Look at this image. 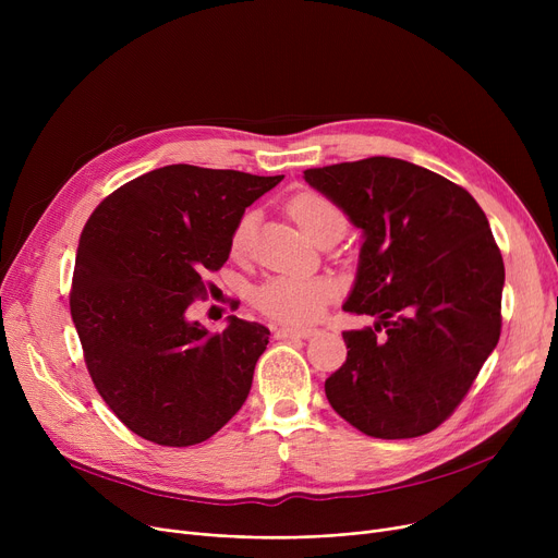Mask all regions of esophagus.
I'll list each match as a JSON object with an SVG mask.
<instances>
[{
    "mask_svg": "<svg viewBox=\"0 0 558 558\" xmlns=\"http://www.w3.org/2000/svg\"><path fill=\"white\" fill-rule=\"evenodd\" d=\"M314 335H316V330H312V328H303V330H299V328H278L276 330L278 339H310Z\"/></svg>",
    "mask_w": 558,
    "mask_h": 558,
    "instance_id": "obj_1",
    "label": "esophagus"
}]
</instances>
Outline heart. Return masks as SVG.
<instances>
[{"label": "heart", "instance_id": "obj_1", "mask_svg": "<svg viewBox=\"0 0 558 558\" xmlns=\"http://www.w3.org/2000/svg\"><path fill=\"white\" fill-rule=\"evenodd\" d=\"M289 215L294 217L299 228L314 242L324 232L339 230L343 232L345 219L337 205L314 192L299 194L289 203ZM255 226V215H244L234 226L230 238V251L244 253L248 238ZM335 282L326 278H294V276H276L255 289V305L276 320L291 326H305L324 314L326 305L335 299Z\"/></svg>", "mask_w": 558, "mask_h": 558}]
</instances>
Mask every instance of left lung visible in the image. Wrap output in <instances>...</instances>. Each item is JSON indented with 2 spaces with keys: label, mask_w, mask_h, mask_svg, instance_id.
<instances>
[{
  "label": "left lung",
  "mask_w": 558,
  "mask_h": 558,
  "mask_svg": "<svg viewBox=\"0 0 558 558\" xmlns=\"http://www.w3.org/2000/svg\"><path fill=\"white\" fill-rule=\"evenodd\" d=\"M310 187L362 230L345 362L326 379L335 412L375 438H414L463 400L502 326L505 262L477 201L414 162L375 156L307 169Z\"/></svg>",
  "instance_id": "8db88e82"
}]
</instances>
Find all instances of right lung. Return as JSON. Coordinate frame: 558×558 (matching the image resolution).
Here are the masks:
<instances>
[{"instance_id":"right-lung-1","label":"right lung","mask_w":558,"mask_h":558,"mask_svg":"<svg viewBox=\"0 0 558 558\" xmlns=\"http://www.w3.org/2000/svg\"><path fill=\"white\" fill-rule=\"evenodd\" d=\"M284 175L167 165L114 190L87 219L70 310L106 404L146 441L187 448L240 412L269 330L185 316L219 271L246 208Z\"/></svg>"}]
</instances>
